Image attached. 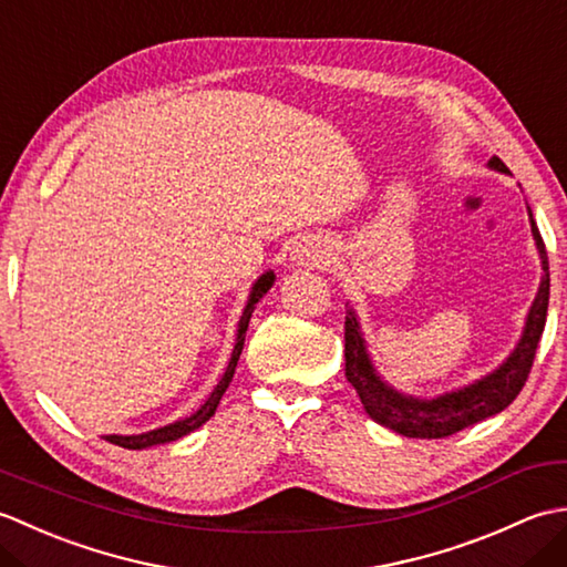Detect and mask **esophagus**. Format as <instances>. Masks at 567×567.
Here are the masks:
<instances>
[{"instance_id":"esophagus-1","label":"esophagus","mask_w":567,"mask_h":567,"mask_svg":"<svg viewBox=\"0 0 567 567\" xmlns=\"http://www.w3.org/2000/svg\"><path fill=\"white\" fill-rule=\"evenodd\" d=\"M305 258H307V262H311V265H323V262L329 260V252L321 250V248H311V250L305 252Z\"/></svg>"}]
</instances>
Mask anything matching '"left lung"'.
<instances>
[{
  "instance_id": "1",
  "label": "left lung",
  "mask_w": 567,
  "mask_h": 567,
  "mask_svg": "<svg viewBox=\"0 0 567 567\" xmlns=\"http://www.w3.org/2000/svg\"><path fill=\"white\" fill-rule=\"evenodd\" d=\"M489 165L495 167V171L509 173V167L504 165L497 155L489 161ZM528 216H532V212H528ZM532 231L536 238L540 260H544L546 275L544 280H540L536 302L532 311H528V321H526L522 341L516 346V351L509 355L507 363L492 372V375L470 384L465 390L451 392L431 402L412 400V396H402L400 392L390 390L370 365L355 315L351 309L346 311V378L353 384V390L360 396V404H363V409L372 421H378V424L402 433V436H409V439H445V436H453L457 431L477 424V421L499 414L502 409H507L516 400V394L522 392V388L528 380V372L534 368L536 348L546 327L548 295H550L546 244L544 238H540L534 216H532Z\"/></svg>"
}]
</instances>
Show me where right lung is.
<instances>
[{
    "label": "right lung",
    "instance_id": "right-lung-1",
    "mask_svg": "<svg viewBox=\"0 0 567 567\" xmlns=\"http://www.w3.org/2000/svg\"><path fill=\"white\" fill-rule=\"evenodd\" d=\"M272 280H275V275H272V272H268V275H262V277H260V280L256 282V287H252L250 299H248V305H246V309H244V317H240V323H238V339H236V346H234L231 360H228V368H226V372H224V378L219 380V384H216V390L212 392L209 400L202 404V409H199L197 414H192V416H189V419H185V421H177V424L163 426V429H155V431H148V433H141V436H106V441L114 443V445H122V449H131V451H136V449H148V445H155V443H171V441L183 439V436H187L189 431L199 429V426L204 424V421H209V419H212V414L216 412V404H219V400H221L224 392H226V388H228V382H231V378H234V370H236V363H238V355H240V351H244L246 329H248V321H250L252 309H256L258 299H260L265 292L270 290Z\"/></svg>",
    "mask_w": 567,
    "mask_h": 567
}]
</instances>
